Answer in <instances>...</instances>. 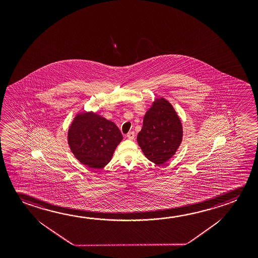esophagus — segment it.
<instances>
[{
	"mask_svg": "<svg viewBox=\"0 0 258 258\" xmlns=\"http://www.w3.org/2000/svg\"><path fill=\"white\" fill-rule=\"evenodd\" d=\"M127 138L128 140H134V138H135V132H134V131H131V132H128L127 134Z\"/></svg>",
	"mask_w": 258,
	"mask_h": 258,
	"instance_id": "esophagus-1",
	"label": "esophagus"
}]
</instances>
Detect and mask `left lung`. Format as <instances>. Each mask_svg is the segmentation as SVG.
<instances>
[{
	"instance_id": "1",
	"label": "left lung",
	"mask_w": 258,
	"mask_h": 258,
	"mask_svg": "<svg viewBox=\"0 0 258 258\" xmlns=\"http://www.w3.org/2000/svg\"><path fill=\"white\" fill-rule=\"evenodd\" d=\"M182 140L180 118L168 101L156 99L145 114L138 143L144 155L156 165H162L175 154Z\"/></svg>"
}]
</instances>
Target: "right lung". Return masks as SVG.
Returning a JSON list of instances; mask_svg holds the SVG:
<instances>
[{
  "label": "right lung",
  "instance_id": "1",
  "mask_svg": "<svg viewBox=\"0 0 258 258\" xmlns=\"http://www.w3.org/2000/svg\"><path fill=\"white\" fill-rule=\"evenodd\" d=\"M68 139L77 160L100 169L111 160L122 135L114 122L90 111L76 115L68 130Z\"/></svg>",
  "mask_w": 258,
  "mask_h": 258
}]
</instances>
